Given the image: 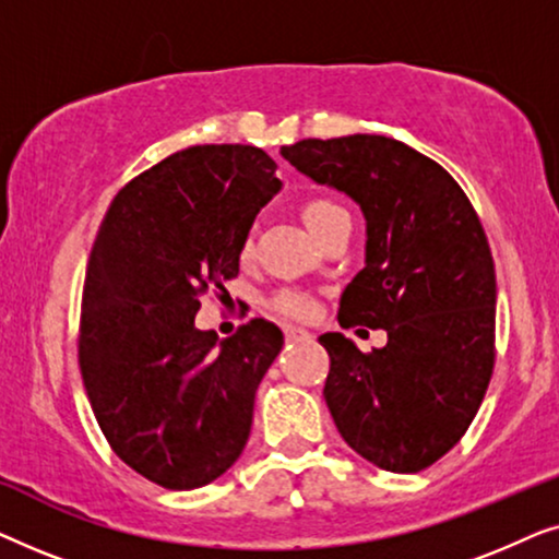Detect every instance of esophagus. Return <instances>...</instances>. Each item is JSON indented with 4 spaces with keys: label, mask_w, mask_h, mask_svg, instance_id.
<instances>
[{
    "label": "esophagus",
    "mask_w": 559,
    "mask_h": 559,
    "mask_svg": "<svg viewBox=\"0 0 559 559\" xmlns=\"http://www.w3.org/2000/svg\"><path fill=\"white\" fill-rule=\"evenodd\" d=\"M285 335L287 341H295V338H310L308 331H302V328H295V325H287L285 328Z\"/></svg>",
    "instance_id": "1"
}]
</instances>
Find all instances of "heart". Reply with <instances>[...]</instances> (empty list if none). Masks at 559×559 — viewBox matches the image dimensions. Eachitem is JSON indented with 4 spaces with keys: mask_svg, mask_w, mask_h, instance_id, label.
<instances>
[{
    "mask_svg": "<svg viewBox=\"0 0 559 559\" xmlns=\"http://www.w3.org/2000/svg\"><path fill=\"white\" fill-rule=\"evenodd\" d=\"M300 216L305 224H308V228L312 234L318 236V239H323V236H328L333 231V228H338L341 224H350V216L348 211L343 209L341 203L331 201V198H308V201L302 203L300 209ZM249 241H243V249L241 254L247 257L249 254ZM270 308L277 312V316L282 318H293V320H305L312 316V300L308 295L297 293V289H282V293H277L272 297Z\"/></svg>",
    "mask_w": 559,
    "mask_h": 559,
    "instance_id": "1",
    "label": "heart"
}]
</instances>
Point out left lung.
<instances>
[{"instance_id": "obj_1", "label": "left lung", "mask_w": 559, "mask_h": 559, "mask_svg": "<svg viewBox=\"0 0 559 559\" xmlns=\"http://www.w3.org/2000/svg\"><path fill=\"white\" fill-rule=\"evenodd\" d=\"M282 157L354 198L366 266L341 295L343 328H384L371 354L323 333V396L343 440L392 473L440 461L468 430L496 361V270L486 231L453 175L381 134L300 140Z\"/></svg>"}]
</instances>
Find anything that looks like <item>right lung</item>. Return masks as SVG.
Returning a JSON list of instances; mask_svg holds the SVG:
<instances>
[{"mask_svg": "<svg viewBox=\"0 0 559 559\" xmlns=\"http://www.w3.org/2000/svg\"><path fill=\"white\" fill-rule=\"evenodd\" d=\"M251 144H198L127 182L98 226L83 282L79 366L114 453L152 484L188 491L241 455L254 394L282 331L251 318L228 338L198 331L201 297L228 295L259 209L282 182Z\"/></svg>", "mask_w": 559, "mask_h": 559, "instance_id": "1", "label": "right lung"}]
</instances>
